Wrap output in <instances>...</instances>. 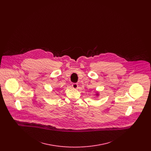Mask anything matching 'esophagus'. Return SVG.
<instances>
[{
	"label": "esophagus",
	"instance_id": "34e87169",
	"mask_svg": "<svg viewBox=\"0 0 151 151\" xmlns=\"http://www.w3.org/2000/svg\"><path fill=\"white\" fill-rule=\"evenodd\" d=\"M72 88L74 89H77L78 88V84L76 83H73L72 84Z\"/></svg>",
	"mask_w": 151,
	"mask_h": 151
}]
</instances>
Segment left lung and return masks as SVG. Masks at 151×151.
Segmentation results:
<instances>
[{
  "label": "left lung",
  "mask_w": 151,
  "mask_h": 151,
  "mask_svg": "<svg viewBox=\"0 0 151 151\" xmlns=\"http://www.w3.org/2000/svg\"><path fill=\"white\" fill-rule=\"evenodd\" d=\"M97 95H98V94H97Z\"/></svg>",
  "instance_id": "8db88e82"
}]
</instances>
